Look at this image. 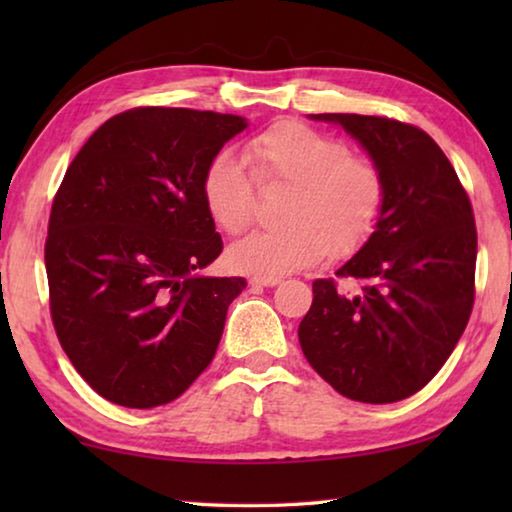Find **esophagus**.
<instances>
[{"label":"esophagus","mask_w":512,"mask_h":512,"mask_svg":"<svg viewBox=\"0 0 512 512\" xmlns=\"http://www.w3.org/2000/svg\"><path fill=\"white\" fill-rule=\"evenodd\" d=\"M253 287H275V284H280L282 280L280 277H268V275H253L248 280Z\"/></svg>","instance_id":"1"}]
</instances>
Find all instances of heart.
Listing matches in <instances>:
<instances>
[{
	"label": "heart",
	"instance_id": "obj_1",
	"mask_svg": "<svg viewBox=\"0 0 512 512\" xmlns=\"http://www.w3.org/2000/svg\"><path fill=\"white\" fill-rule=\"evenodd\" d=\"M244 162L219 151L203 167L198 192L216 228L239 235L257 214L262 187L291 185L277 230H262L230 248L237 271L277 277L348 259L375 237L386 210V178L377 162L354 155L341 137L296 119L268 126L246 142Z\"/></svg>",
	"mask_w": 512,
	"mask_h": 512
}]
</instances>
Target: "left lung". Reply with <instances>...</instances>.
I'll list each match as a JSON object with an SVG mask.
<instances>
[{"label":"left lung","instance_id":"8db88e82","mask_svg":"<svg viewBox=\"0 0 512 512\" xmlns=\"http://www.w3.org/2000/svg\"><path fill=\"white\" fill-rule=\"evenodd\" d=\"M341 124L386 178V210L366 248L314 282L300 348L336 393L391 404L418 393L456 348L474 305L470 196L440 146L377 115H314ZM353 291H347V284Z\"/></svg>","mask_w":512,"mask_h":512}]
</instances>
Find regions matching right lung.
<instances>
[{
	"label": "right lung",
	"mask_w": 512,
	"mask_h": 512,
	"mask_svg": "<svg viewBox=\"0 0 512 512\" xmlns=\"http://www.w3.org/2000/svg\"><path fill=\"white\" fill-rule=\"evenodd\" d=\"M244 128L210 110L131 108L65 171L45 241L49 311L76 372L112 404H169L214 359L246 282L196 275L223 250L198 180Z\"/></svg>",
	"instance_id": "right-lung-1"
}]
</instances>
